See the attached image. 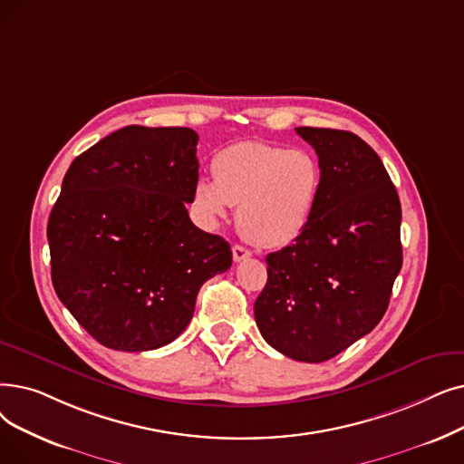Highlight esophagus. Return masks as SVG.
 Listing matches in <instances>:
<instances>
[{"label": "esophagus", "instance_id": "1", "mask_svg": "<svg viewBox=\"0 0 464 464\" xmlns=\"http://www.w3.org/2000/svg\"><path fill=\"white\" fill-rule=\"evenodd\" d=\"M248 257H250V250H248V248L240 246V245H235V246H233V259H235V261H245V259H248Z\"/></svg>", "mask_w": 464, "mask_h": 464}]
</instances>
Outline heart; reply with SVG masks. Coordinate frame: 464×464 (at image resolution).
Wrapping results in <instances>:
<instances>
[{"label": "heart", "mask_w": 464, "mask_h": 464, "mask_svg": "<svg viewBox=\"0 0 464 464\" xmlns=\"http://www.w3.org/2000/svg\"><path fill=\"white\" fill-rule=\"evenodd\" d=\"M214 182L200 178L193 205L208 221L238 207V227L252 243L286 246L304 233L316 205L322 169L314 153L266 142H238L212 159Z\"/></svg>", "instance_id": "1"}]
</instances>
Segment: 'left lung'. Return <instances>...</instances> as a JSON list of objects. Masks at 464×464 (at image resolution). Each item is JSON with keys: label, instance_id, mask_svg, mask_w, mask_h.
<instances>
[{"label": "left lung", "instance_id": "1", "mask_svg": "<svg viewBox=\"0 0 464 464\" xmlns=\"http://www.w3.org/2000/svg\"><path fill=\"white\" fill-rule=\"evenodd\" d=\"M322 169L309 224L292 246L271 252L254 304L267 343L318 364L370 334L389 307L401 269L396 188L379 155L349 130L297 127Z\"/></svg>", "mask_w": 464, "mask_h": 464}]
</instances>
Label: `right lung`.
<instances>
[{
    "mask_svg": "<svg viewBox=\"0 0 464 464\" xmlns=\"http://www.w3.org/2000/svg\"><path fill=\"white\" fill-rule=\"evenodd\" d=\"M198 136L130 125L73 159L47 224L53 286L113 351H153L186 330L208 278L231 267L226 238L189 219Z\"/></svg>",
    "mask_w": 464,
    "mask_h": 464,
    "instance_id": "obj_1",
    "label": "right lung"
}]
</instances>
